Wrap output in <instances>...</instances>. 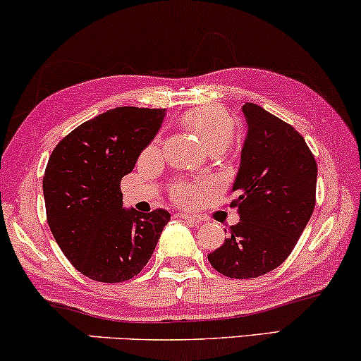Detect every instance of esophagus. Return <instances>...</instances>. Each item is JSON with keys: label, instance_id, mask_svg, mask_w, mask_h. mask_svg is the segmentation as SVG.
Returning a JSON list of instances; mask_svg holds the SVG:
<instances>
[{"label": "esophagus", "instance_id": "34e87169", "mask_svg": "<svg viewBox=\"0 0 361 361\" xmlns=\"http://www.w3.org/2000/svg\"><path fill=\"white\" fill-rule=\"evenodd\" d=\"M179 219H184L187 221H192V224H202V221H205V219H202L200 215H192V214H185V212H182V214H177Z\"/></svg>", "mask_w": 361, "mask_h": 361}]
</instances>
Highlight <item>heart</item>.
Wrapping results in <instances>:
<instances>
[{
    "label": "heart",
    "instance_id": "obj_1",
    "mask_svg": "<svg viewBox=\"0 0 361 361\" xmlns=\"http://www.w3.org/2000/svg\"><path fill=\"white\" fill-rule=\"evenodd\" d=\"M184 126L194 131L210 152L228 149L235 137V121L224 108L200 106L185 111L182 115ZM154 145L149 146V151ZM212 184L205 179L197 180H177L171 185V199L179 205H195L209 194Z\"/></svg>",
    "mask_w": 361,
    "mask_h": 361
}]
</instances>
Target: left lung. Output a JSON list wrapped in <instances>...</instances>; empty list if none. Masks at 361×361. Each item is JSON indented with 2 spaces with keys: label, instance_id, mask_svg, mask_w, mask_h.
<instances>
[{
  "label": "left lung",
  "instance_id": "8db88e82",
  "mask_svg": "<svg viewBox=\"0 0 361 361\" xmlns=\"http://www.w3.org/2000/svg\"><path fill=\"white\" fill-rule=\"evenodd\" d=\"M246 140L231 194L240 221L209 255L220 274L263 276L294 250L315 207L317 162L293 126L255 103H245Z\"/></svg>",
  "mask_w": 361,
  "mask_h": 361
}]
</instances>
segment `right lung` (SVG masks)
Listing matches in <instances>:
<instances>
[{"instance_id": "obj_1", "label": "right lung", "mask_w": 361, "mask_h": 361, "mask_svg": "<svg viewBox=\"0 0 361 361\" xmlns=\"http://www.w3.org/2000/svg\"><path fill=\"white\" fill-rule=\"evenodd\" d=\"M164 108L118 106L82 123L49 157L42 179L47 224L73 268L123 283L147 264L171 220L164 209H123L121 179L154 140Z\"/></svg>"}]
</instances>
